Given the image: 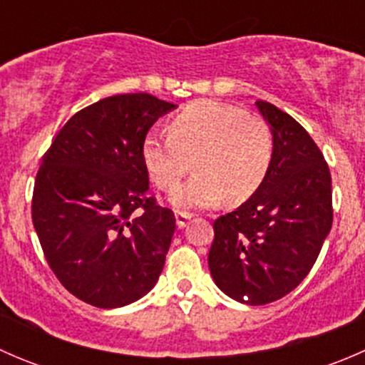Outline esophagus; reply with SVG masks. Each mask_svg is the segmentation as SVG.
<instances>
[{
  "instance_id": "esophagus-1",
  "label": "esophagus",
  "mask_w": 365,
  "mask_h": 365,
  "mask_svg": "<svg viewBox=\"0 0 365 365\" xmlns=\"http://www.w3.org/2000/svg\"><path fill=\"white\" fill-rule=\"evenodd\" d=\"M176 226L178 227H185L187 222L192 219V213H187V212H176Z\"/></svg>"
}]
</instances>
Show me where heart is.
<instances>
[{
	"label": "heart",
	"mask_w": 365,
	"mask_h": 365,
	"mask_svg": "<svg viewBox=\"0 0 365 365\" xmlns=\"http://www.w3.org/2000/svg\"><path fill=\"white\" fill-rule=\"evenodd\" d=\"M272 157L268 125L217 101L192 102L173 118L169 132H152L143 143L146 169L164 190L178 187L194 159L197 173L171 196L176 208L249 200L267 178Z\"/></svg>",
	"instance_id": "heart-1"
}]
</instances>
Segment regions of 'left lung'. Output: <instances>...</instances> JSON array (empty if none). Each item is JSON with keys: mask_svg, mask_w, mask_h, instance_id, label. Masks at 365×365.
<instances>
[{"mask_svg": "<svg viewBox=\"0 0 365 365\" xmlns=\"http://www.w3.org/2000/svg\"><path fill=\"white\" fill-rule=\"evenodd\" d=\"M270 127L274 157L259 189L213 222L208 267L233 300L263 305L297 288L332 227V178L305 128L275 106L256 101Z\"/></svg>", "mask_w": 365, "mask_h": 365, "instance_id": "8db88e82", "label": "left lung"}]
</instances>
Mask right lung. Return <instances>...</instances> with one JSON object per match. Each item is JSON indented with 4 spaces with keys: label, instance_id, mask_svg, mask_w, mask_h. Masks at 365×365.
Instances as JSON below:
<instances>
[{
    "label": "right lung",
    "instance_id": "obj_1",
    "mask_svg": "<svg viewBox=\"0 0 365 365\" xmlns=\"http://www.w3.org/2000/svg\"><path fill=\"white\" fill-rule=\"evenodd\" d=\"M175 108L148 93L102 98L73 114L43 155L33 226L54 275L86 304L123 307L159 281L176 222L146 196L143 143Z\"/></svg>",
    "mask_w": 365,
    "mask_h": 365
}]
</instances>
